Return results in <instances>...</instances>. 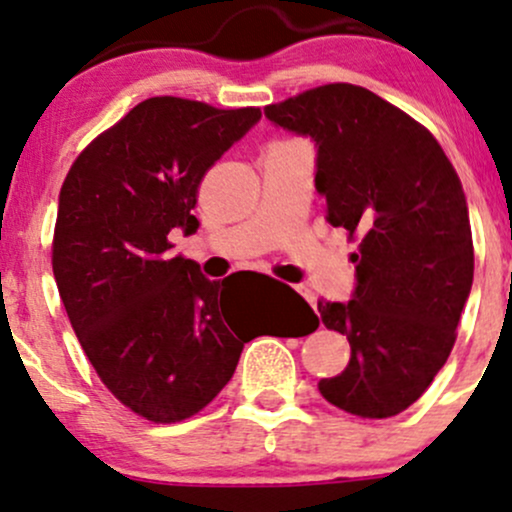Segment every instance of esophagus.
Wrapping results in <instances>:
<instances>
[{
	"mask_svg": "<svg viewBox=\"0 0 512 512\" xmlns=\"http://www.w3.org/2000/svg\"><path fill=\"white\" fill-rule=\"evenodd\" d=\"M300 295H302L304 300H307L309 304H312L314 309H317V297H314V292H312V290H307V287H300Z\"/></svg>",
	"mask_w": 512,
	"mask_h": 512,
	"instance_id": "esophagus-1",
	"label": "esophagus"
}]
</instances>
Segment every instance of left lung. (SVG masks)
Segmentation results:
<instances>
[{
	"instance_id": "left-lung-1",
	"label": "left lung",
	"mask_w": 512,
	"mask_h": 512,
	"mask_svg": "<svg viewBox=\"0 0 512 512\" xmlns=\"http://www.w3.org/2000/svg\"><path fill=\"white\" fill-rule=\"evenodd\" d=\"M263 113L314 142L326 220L360 241L353 297L319 307L350 363L319 392L353 416H396L445 365L472 292L462 183L423 125L363 86L326 84Z\"/></svg>"
}]
</instances>
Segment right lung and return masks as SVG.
<instances>
[{
	"label": "right lung",
	"mask_w": 512,
	"mask_h": 512,
	"mask_svg": "<svg viewBox=\"0 0 512 512\" xmlns=\"http://www.w3.org/2000/svg\"><path fill=\"white\" fill-rule=\"evenodd\" d=\"M258 120V108L154 96L96 137L62 183L57 290L101 382L147 421L176 423L205 409L232 380L244 343L261 333L307 336L319 326L292 290L314 329L266 331L232 292V275L208 280L191 258L171 254L169 232L200 225L193 208L205 171Z\"/></svg>",
	"instance_id": "1"
}]
</instances>
